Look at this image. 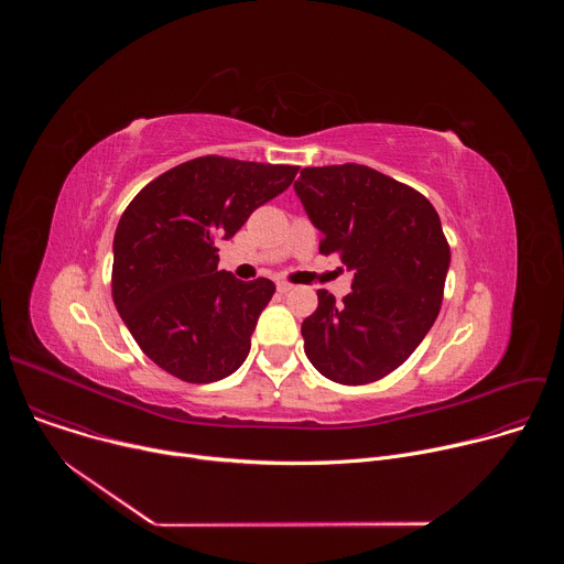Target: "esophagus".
<instances>
[{
    "instance_id": "obj_1",
    "label": "esophagus",
    "mask_w": 564,
    "mask_h": 564,
    "mask_svg": "<svg viewBox=\"0 0 564 564\" xmlns=\"http://www.w3.org/2000/svg\"><path fill=\"white\" fill-rule=\"evenodd\" d=\"M276 290H279L281 294H288V292L294 290V285H292V283H285V281H279V283H276Z\"/></svg>"
}]
</instances>
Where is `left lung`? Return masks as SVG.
<instances>
[{
	"label": "left lung",
	"mask_w": 564,
	"mask_h": 564,
	"mask_svg": "<svg viewBox=\"0 0 564 564\" xmlns=\"http://www.w3.org/2000/svg\"><path fill=\"white\" fill-rule=\"evenodd\" d=\"M294 192L324 234L321 254L355 274L337 305L318 290L301 335L310 364L346 386L370 383L404 364L440 314L451 250L435 207L413 187L366 165L301 170Z\"/></svg>",
	"instance_id": "1"
}]
</instances>
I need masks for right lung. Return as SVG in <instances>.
Returning a JSON list of instances; mask_svg holds the SVG:
<instances>
[{
  "label": "right lung",
  "mask_w": 564,
  "mask_h": 564,
  "mask_svg": "<svg viewBox=\"0 0 564 564\" xmlns=\"http://www.w3.org/2000/svg\"><path fill=\"white\" fill-rule=\"evenodd\" d=\"M299 167L203 155L151 181L124 209L113 238V303L142 352L170 375L209 383L246 361L270 279L218 272L231 238Z\"/></svg>",
  "instance_id": "obj_1"
}]
</instances>
